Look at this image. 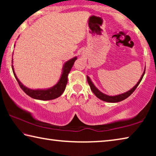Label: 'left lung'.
Wrapping results in <instances>:
<instances>
[{"label": "left lung", "instance_id": "1", "mask_svg": "<svg viewBox=\"0 0 156 156\" xmlns=\"http://www.w3.org/2000/svg\"><path fill=\"white\" fill-rule=\"evenodd\" d=\"M144 73H145V69L144 70V72L142 73L140 78V80L133 88H131L130 90H129L128 91L125 92V93L115 95V96H109V95H107L104 93H102V92L100 91L98 89L96 88V87L94 85V84L93 83H92L91 80L88 76H87V82L89 84V86H90L91 90L93 91V93L96 95V96L97 98H98L99 99L107 102H118L122 101V100H124L126 98H127L130 96V95H131V94L136 90L137 87L138 86V84L141 82L142 78H143Z\"/></svg>", "mask_w": 156, "mask_h": 156}]
</instances>
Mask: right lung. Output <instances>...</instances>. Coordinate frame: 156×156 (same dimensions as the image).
Listing matches in <instances>:
<instances>
[{
  "label": "right lung",
  "mask_w": 156,
  "mask_h": 156,
  "mask_svg": "<svg viewBox=\"0 0 156 156\" xmlns=\"http://www.w3.org/2000/svg\"><path fill=\"white\" fill-rule=\"evenodd\" d=\"M77 60V57H73V58L69 60L68 61L65 62L64 65L62 67V74L59 80L58 83L55 84L54 86L51 87L50 88L47 89H31L25 86L21 82L18 80L16 73L14 72V69L13 65H12L13 73L15 76L16 79L18 81V84L20 87V88L24 91L25 93L28 95L29 96L32 98L34 99L41 100H54L57 98L59 96H61L65 89L66 88V85L67 84V78L68 74L70 72L71 69L72 68L74 62ZM12 64H13V59H12Z\"/></svg>",
  "instance_id": "1"
}]
</instances>
